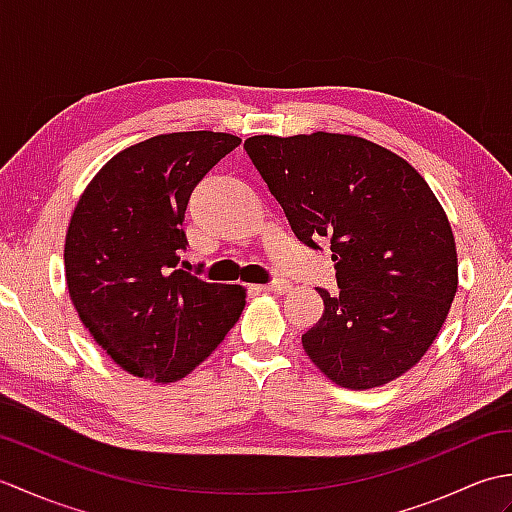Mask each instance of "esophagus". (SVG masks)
<instances>
[{
	"label": "esophagus",
	"mask_w": 512,
	"mask_h": 512,
	"mask_svg": "<svg viewBox=\"0 0 512 512\" xmlns=\"http://www.w3.org/2000/svg\"><path fill=\"white\" fill-rule=\"evenodd\" d=\"M290 288H292L290 281H284V279H277V281H273V284L262 286V290L273 292V295H286V292H288Z\"/></svg>",
	"instance_id": "obj_1"
}]
</instances>
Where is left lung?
Instances as JSON below:
<instances>
[{
	"instance_id": "1",
	"label": "left lung",
	"mask_w": 512,
	"mask_h": 512,
	"mask_svg": "<svg viewBox=\"0 0 512 512\" xmlns=\"http://www.w3.org/2000/svg\"><path fill=\"white\" fill-rule=\"evenodd\" d=\"M246 154L303 244L328 237L339 295L301 336L332 383L363 391L416 365L458 292L449 217L405 158L352 134L250 136Z\"/></svg>"
}]
</instances>
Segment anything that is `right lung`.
<instances>
[{"instance_id": "obj_1", "label": "right lung", "mask_w": 512, "mask_h": 512, "mask_svg": "<svg viewBox=\"0 0 512 512\" xmlns=\"http://www.w3.org/2000/svg\"><path fill=\"white\" fill-rule=\"evenodd\" d=\"M242 138L160 134L107 160L65 233V281L79 319L112 361L176 383L211 356L246 306V288L178 268L189 195Z\"/></svg>"}]
</instances>
